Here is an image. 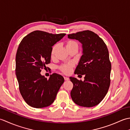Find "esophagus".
<instances>
[{
	"label": "esophagus",
	"instance_id": "34e87169",
	"mask_svg": "<svg viewBox=\"0 0 130 130\" xmlns=\"http://www.w3.org/2000/svg\"><path fill=\"white\" fill-rule=\"evenodd\" d=\"M64 79H65V80H69V78H68V77L64 76Z\"/></svg>",
	"mask_w": 130,
	"mask_h": 130
}]
</instances>
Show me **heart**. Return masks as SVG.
Listing matches in <instances>:
<instances>
[{
	"instance_id": "b5f03b06",
	"label": "heart",
	"mask_w": 130,
	"mask_h": 130,
	"mask_svg": "<svg viewBox=\"0 0 130 130\" xmlns=\"http://www.w3.org/2000/svg\"><path fill=\"white\" fill-rule=\"evenodd\" d=\"M74 46H78V43H77V42H75V41L69 40V41H68L67 43V48L69 47H73ZM56 48H57V45H55L52 48V51H51L52 55L54 54V53L55 52V51H56ZM72 68H73V63H68V64L62 65L61 67H60V69L63 73L69 74L71 71V70H72Z\"/></svg>"
}]
</instances>
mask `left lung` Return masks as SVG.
Returning a JSON list of instances; mask_svg holds the SVG:
<instances>
[{"label": "left lung", "instance_id": "8db88e82", "mask_svg": "<svg viewBox=\"0 0 130 130\" xmlns=\"http://www.w3.org/2000/svg\"><path fill=\"white\" fill-rule=\"evenodd\" d=\"M68 37L82 43L83 55L74 74L85 75L83 82L70 77L73 84L71 97L80 106H95L107 94L111 83V63L107 47L97 34L89 30L69 34Z\"/></svg>", "mask_w": 130, "mask_h": 130}]
</instances>
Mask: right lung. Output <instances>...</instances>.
Returning a JSON list of instances; mask_svg holds the SVG:
<instances>
[{
	"label": "right lung",
	"instance_id": "right-lung-1",
	"mask_svg": "<svg viewBox=\"0 0 130 130\" xmlns=\"http://www.w3.org/2000/svg\"><path fill=\"white\" fill-rule=\"evenodd\" d=\"M65 35L37 30L27 35L19 43L15 56V74L19 92L29 106L36 108L49 106L64 82L59 74H52L47 79L40 72L50 63L52 46Z\"/></svg>",
	"mask_w": 130,
	"mask_h": 130
}]
</instances>
